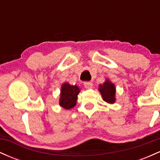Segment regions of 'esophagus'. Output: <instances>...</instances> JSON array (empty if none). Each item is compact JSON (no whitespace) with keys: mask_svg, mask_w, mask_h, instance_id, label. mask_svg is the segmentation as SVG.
<instances>
[{"mask_svg":"<svg viewBox=\"0 0 160 160\" xmlns=\"http://www.w3.org/2000/svg\"><path fill=\"white\" fill-rule=\"evenodd\" d=\"M83 85H84V86H85V87L86 88V89H90V88L92 87V82H89V81L84 82Z\"/></svg>","mask_w":160,"mask_h":160,"instance_id":"1","label":"esophagus"}]
</instances>
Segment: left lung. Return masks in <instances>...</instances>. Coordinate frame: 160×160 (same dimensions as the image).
I'll return each instance as SVG.
<instances>
[{
    "label": "left lung",
    "mask_w": 160,
    "mask_h": 160,
    "mask_svg": "<svg viewBox=\"0 0 160 160\" xmlns=\"http://www.w3.org/2000/svg\"><path fill=\"white\" fill-rule=\"evenodd\" d=\"M99 91L103 97L104 101L108 103H114L115 102V86L113 83L107 80L103 85H99Z\"/></svg>",
    "instance_id": "8db88e82"
}]
</instances>
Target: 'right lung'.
Wrapping results in <instances>:
<instances>
[{"label":"right lung","mask_w":160,"mask_h":160,"mask_svg":"<svg viewBox=\"0 0 160 160\" xmlns=\"http://www.w3.org/2000/svg\"><path fill=\"white\" fill-rule=\"evenodd\" d=\"M80 89L77 86H71L69 83H64L62 86L61 98L59 104L65 109H70L76 105L78 95Z\"/></svg>","instance_id":"right-lung-1"}]
</instances>
